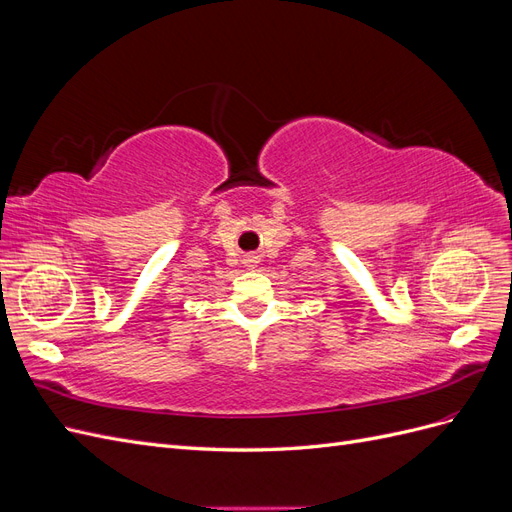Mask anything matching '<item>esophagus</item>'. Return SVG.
I'll return each instance as SVG.
<instances>
[{"label": "esophagus", "instance_id": "34e87169", "mask_svg": "<svg viewBox=\"0 0 512 512\" xmlns=\"http://www.w3.org/2000/svg\"><path fill=\"white\" fill-rule=\"evenodd\" d=\"M245 267H247V269H254V267H258V256H254V254H247V256H245Z\"/></svg>", "mask_w": 512, "mask_h": 512}]
</instances>
